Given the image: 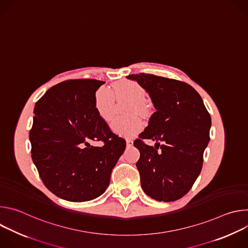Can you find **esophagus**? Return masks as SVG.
<instances>
[{
	"instance_id": "obj_1",
	"label": "esophagus",
	"mask_w": 248,
	"mask_h": 248,
	"mask_svg": "<svg viewBox=\"0 0 248 248\" xmlns=\"http://www.w3.org/2000/svg\"><path fill=\"white\" fill-rule=\"evenodd\" d=\"M126 145L127 146H132L133 145V141L131 139H126Z\"/></svg>"
}]
</instances>
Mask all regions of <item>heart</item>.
Masks as SVG:
<instances>
[{"label": "heart", "instance_id": "b5f03b06", "mask_svg": "<svg viewBox=\"0 0 248 248\" xmlns=\"http://www.w3.org/2000/svg\"><path fill=\"white\" fill-rule=\"evenodd\" d=\"M115 99L129 102L126 114L131 116L125 119H115L111 123V128L119 135L132 136L142 127V123L135 114L141 116L147 114L145 90L135 81L119 82L114 85L112 91L104 87L99 88L95 93L94 104L97 113L104 121L108 122L112 119Z\"/></svg>", "mask_w": 248, "mask_h": 248}]
</instances>
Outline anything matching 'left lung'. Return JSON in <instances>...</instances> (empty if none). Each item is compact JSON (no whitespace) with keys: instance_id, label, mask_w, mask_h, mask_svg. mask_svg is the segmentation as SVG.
<instances>
[{"instance_id":"1","label":"left lung","mask_w":248,"mask_h":248,"mask_svg":"<svg viewBox=\"0 0 248 248\" xmlns=\"http://www.w3.org/2000/svg\"><path fill=\"white\" fill-rule=\"evenodd\" d=\"M126 78L145 89L156 109L133 143L140 152L136 167L141 187L158 201L178 200L201 171L210 139V114L197 91L186 82L149 74ZM143 139L156 140L155 147L145 145Z\"/></svg>"}]
</instances>
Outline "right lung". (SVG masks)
Masks as SVG:
<instances>
[{
  "instance_id": "add662e5",
  "label": "right lung",
  "mask_w": 248,
  "mask_h": 248,
  "mask_svg": "<svg viewBox=\"0 0 248 248\" xmlns=\"http://www.w3.org/2000/svg\"><path fill=\"white\" fill-rule=\"evenodd\" d=\"M104 83L66 80L35 104L31 157L45 186L62 199L81 202L103 194L125 149V140L112 132L95 108V93ZM95 140L103 145L93 147Z\"/></svg>"
}]
</instances>
